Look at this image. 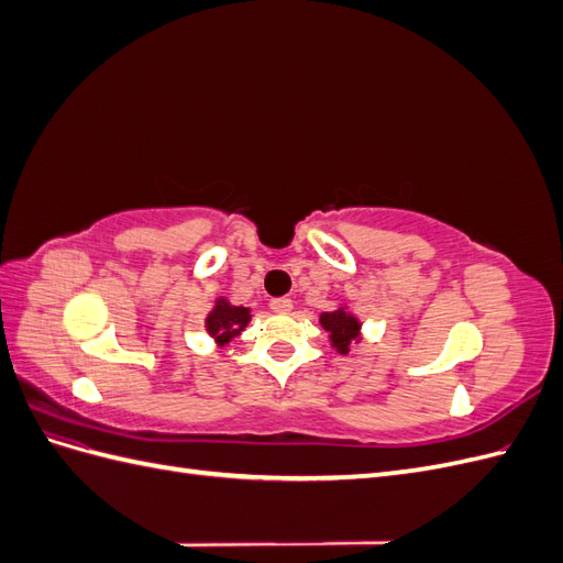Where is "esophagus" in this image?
<instances>
[{
  "label": "esophagus",
  "instance_id": "obj_1",
  "mask_svg": "<svg viewBox=\"0 0 563 563\" xmlns=\"http://www.w3.org/2000/svg\"><path fill=\"white\" fill-rule=\"evenodd\" d=\"M269 310L277 314H288L294 310V302H291V298H275V300H269Z\"/></svg>",
  "mask_w": 563,
  "mask_h": 563
}]
</instances>
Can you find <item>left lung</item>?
Segmentation results:
<instances>
[{
	"mask_svg": "<svg viewBox=\"0 0 563 563\" xmlns=\"http://www.w3.org/2000/svg\"><path fill=\"white\" fill-rule=\"evenodd\" d=\"M319 323L323 327V331H329L331 345L340 354H347L350 347L362 340V321L354 314H350L347 308H338L333 312H321Z\"/></svg>",
	"mask_w": 563,
	"mask_h": 563,
	"instance_id": "obj_1",
	"label": "left lung"
}]
</instances>
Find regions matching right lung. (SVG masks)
Listing matches in <instances>:
<instances>
[{"mask_svg": "<svg viewBox=\"0 0 563 563\" xmlns=\"http://www.w3.org/2000/svg\"><path fill=\"white\" fill-rule=\"evenodd\" d=\"M251 321V310L242 305H232L225 298H218L213 310L207 317V331L218 345H228L234 335H240Z\"/></svg>", "mask_w": 563, "mask_h": 563, "instance_id": "right-lung-1", "label": "right lung"}]
</instances>
